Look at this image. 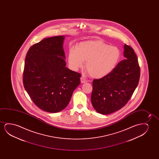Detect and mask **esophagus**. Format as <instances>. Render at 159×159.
<instances>
[{
  "mask_svg": "<svg viewBox=\"0 0 159 159\" xmlns=\"http://www.w3.org/2000/svg\"><path fill=\"white\" fill-rule=\"evenodd\" d=\"M80 81L81 83H85L87 82V80L85 79L83 77H81L80 78Z\"/></svg>",
  "mask_w": 159,
  "mask_h": 159,
  "instance_id": "esophagus-1",
  "label": "esophagus"
}]
</instances>
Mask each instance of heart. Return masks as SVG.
I'll list each match as a JSON object with an SVG mask.
<instances>
[{
  "label": "heart",
  "mask_w": 159,
  "mask_h": 159,
  "mask_svg": "<svg viewBox=\"0 0 159 159\" xmlns=\"http://www.w3.org/2000/svg\"><path fill=\"white\" fill-rule=\"evenodd\" d=\"M120 52L118 48L100 40L82 42L69 50L68 59L73 70L85 67L93 78H102L110 74L119 61Z\"/></svg>",
  "instance_id": "heart-1"
}]
</instances>
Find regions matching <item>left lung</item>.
Returning <instances> with one entry per match:
<instances>
[{
	"label": "left lung",
	"instance_id": "left-lung-1",
	"mask_svg": "<svg viewBox=\"0 0 159 159\" xmlns=\"http://www.w3.org/2000/svg\"><path fill=\"white\" fill-rule=\"evenodd\" d=\"M125 60L104 77L93 81L92 104L98 113L107 115L127 104L139 83L140 67L134 50L124 46Z\"/></svg>",
	"mask_w": 159,
	"mask_h": 159
}]
</instances>
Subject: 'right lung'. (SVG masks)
Instances as JSON below:
<instances>
[{"label": "right lung", "mask_w": 159, "mask_h": 159, "mask_svg": "<svg viewBox=\"0 0 159 159\" xmlns=\"http://www.w3.org/2000/svg\"><path fill=\"white\" fill-rule=\"evenodd\" d=\"M65 37L46 38L29 48L24 63V89L37 107L55 113L67 106L80 83V73L66 67Z\"/></svg>", "instance_id": "add662e5"}]
</instances>
